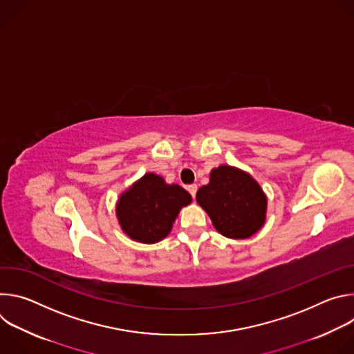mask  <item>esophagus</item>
<instances>
[{"label":"esophagus","instance_id":"1","mask_svg":"<svg viewBox=\"0 0 354 354\" xmlns=\"http://www.w3.org/2000/svg\"><path fill=\"white\" fill-rule=\"evenodd\" d=\"M187 190H189V193L192 194V197L194 198L196 192H197V185H189V186H187Z\"/></svg>","mask_w":354,"mask_h":354}]
</instances>
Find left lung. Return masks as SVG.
Segmentation results:
<instances>
[{
  "label": "left lung",
  "mask_w": 354,
  "mask_h": 354,
  "mask_svg": "<svg viewBox=\"0 0 354 354\" xmlns=\"http://www.w3.org/2000/svg\"><path fill=\"white\" fill-rule=\"evenodd\" d=\"M196 200L214 228L227 238H249L266 220V194L254 178L235 167L214 168L209 185L197 190Z\"/></svg>",
  "instance_id": "obj_1"
}]
</instances>
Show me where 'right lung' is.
I'll use <instances>...</instances> for the list:
<instances>
[{
  "instance_id": "1",
  "label": "right lung",
  "mask_w": 354,
  "mask_h": 354,
  "mask_svg": "<svg viewBox=\"0 0 354 354\" xmlns=\"http://www.w3.org/2000/svg\"><path fill=\"white\" fill-rule=\"evenodd\" d=\"M190 201L192 196L183 187L165 183L162 176L148 172L120 194L116 216L127 236L156 243L171 232L180 209Z\"/></svg>"
}]
</instances>
